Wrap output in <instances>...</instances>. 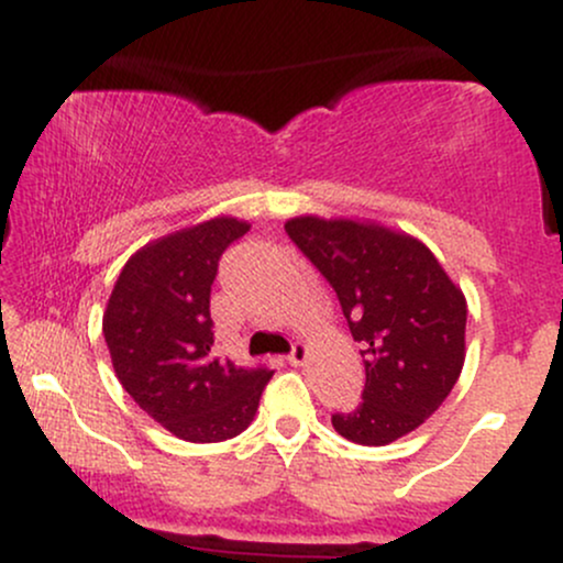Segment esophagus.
<instances>
[{"mask_svg":"<svg viewBox=\"0 0 563 563\" xmlns=\"http://www.w3.org/2000/svg\"><path fill=\"white\" fill-rule=\"evenodd\" d=\"M307 357H309V346L307 344H294V349H290V354H288V363L290 365H303V363H307Z\"/></svg>","mask_w":563,"mask_h":563,"instance_id":"esophagus-1","label":"esophagus"}]
</instances>
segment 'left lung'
<instances>
[{"label":"left lung","instance_id":"left-lung-1","mask_svg":"<svg viewBox=\"0 0 563 563\" xmlns=\"http://www.w3.org/2000/svg\"><path fill=\"white\" fill-rule=\"evenodd\" d=\"M286 232L331 283L349 331L363 344V402L357 410L333 412V429L367 448L416 431L463 371V290L405 232L320 217L288 219Z\"/></svg>","mask_w":563,"mask_h":563}]
</instances>
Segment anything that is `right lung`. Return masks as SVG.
I'll list each match as a JSON object with an SVG mask.
<instances>
[{
    "instance_id": "obj_1",
    "label": "right lung",
    "mask_w": 563,
    "mask_h": 563,
    "mask_svg": "<svg viewBox=\"0 0 563 563\" xmlns=\"http://www.w3.org/2000/svg\"><path fill=\"white\" fill-rule=\"evenodd\" d=\"M249 224L217 217L140 249L121 269L102 335L129 397L187 442H224L254 421L273 378L214 352L211 283Z\"/></svg>"
}]
</instances>
